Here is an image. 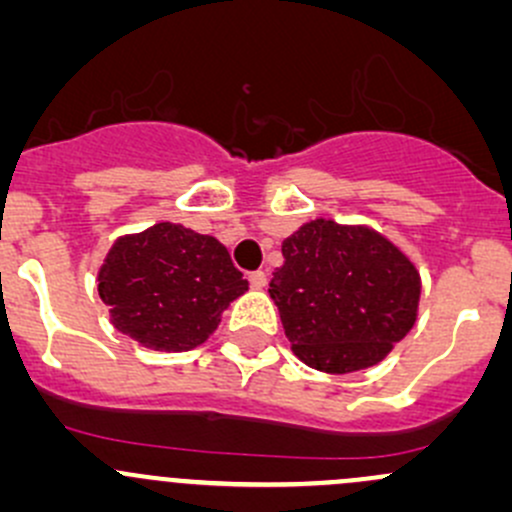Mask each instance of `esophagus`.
I'll list each match as a JSON object with an SVG mask.
<instances>
[{
    "instance_id": "obj_1",
    "label": "esophagus",
    "mask_w": 512,
    "mask_h": 512,
    "mask_svg": "<svg viewBox=\"0 0 512 512\" xmlns=\"http://www.w3.org/2000/svg\"><path fill=\"white\" fill-rule=\"evenodd\" d=\"M250 287L252 289H265L267 287V272H262V270L250 272Z\"/></svg>"
}]
</instances>
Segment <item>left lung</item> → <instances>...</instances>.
I'll use <instances>...</instances> for the list:
<instances>
[{
  "label": "left lung",
  "instance_id": "left-lung-1",
  "mask_svg": "<svg viewBox=\"0 0 512 512\" xmlns=\"http://www.w3.org/2000/svg\"><path fill=\"white\" fill-rule=\"evenodd\" d=\"M270 297L292 351L324 373L378 365L417 321L422 279L410 257L368 225L328 218L282 242Z\"/></svg>",
  "mask_w": 512,
  "mask_h": 512
}]
</instances>
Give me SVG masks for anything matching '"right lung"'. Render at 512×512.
Instances as JSON below:
<instances>
[{"mask_svg":"<svg viewBox=\"0 0 512 512\" xmlns=\"http://www.w3.org/2000/svg\"><path fill=\"white\" fill-rule=\"evenodd\" d=\"M117 331L166 353L208 341L247 279L223 242L179 223H157L112 242L98 272Z\"/></svg>","mask_w":512,"mask_h":512,"instance_id":"obj_1","label":"right lung"}]
</instances>
